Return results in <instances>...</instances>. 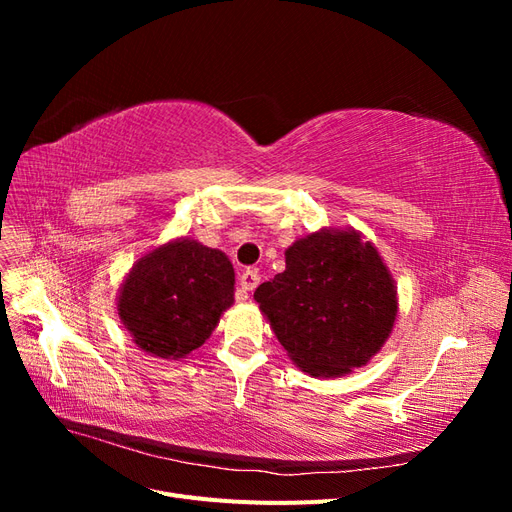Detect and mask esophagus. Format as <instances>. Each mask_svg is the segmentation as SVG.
<instances>
[{
	"label": "esophagus",
	"instance_id": "obj_1",
	"mask_svg": "<svg viewBox=\"0 0 512 512\" xmlns=\"http://www.w3.org/2000/svg\"><path fill=\"white\" fill-rule=\"evenodd\" d=\"M260 284V275L254 271V269H245L241 275H239V286L243 288V290H254L256 286Z\"/></svg>",
	"mask_w": 512,
	"mask_h": 512
}]
</instances>
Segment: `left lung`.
<instances>
[{
    "mask_svg": "<svg viewBox=\"0 0 512 512\" xmlns=\"http://www.w3.org/2000/svg\"><path fill=\"white\" fill-rule=\"evenodd\" d=\"M286 271L254 299L290 361L312 378H342L391 337L399 297L378 247L361 230L320 228L294 241Z\"/></svg>",
    "mask_w": 512,
    "mask_h": 512,
    "instance_id": "obj_1",
    "label": "left lung"
}]
</instances>
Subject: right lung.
Returning a JSON list of instances; mask_svg holds the SVG:
<instances>
[{
	"label": "right lung",
	"instance_id": "1",
	"mask_svg": "<svg viewBox=\"0 0 512 512\" xmlns=\"http://www.w3.org/2000/svg\"><path fill=\"white\" fill-rule=\"evenodd\" d=\"M235 303L222 250L175 237L138 258L117 290V316L145 354L179 361L203 346Z\"/></svg>",
	"mask_w": 512,
	"mask_h": 512
}]
</instances>
